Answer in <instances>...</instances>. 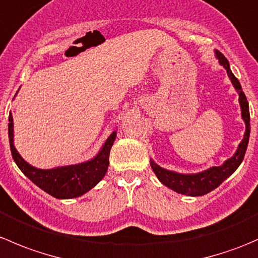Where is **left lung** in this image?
<instances>
[{
	"label": "left lung",
	"instance_id": "left-lung-1",
	"mask_svg": "<svg viewBox=\"0 0 258 258\" xmlns=\"http://www.w3.org/2000/svg\"><path fill=\"white\" fill-rule=\"evenodd\" d=\"M216 56H217L220 63L222 64L226 69V71H227L228 77L232 81L235 88L238 91V95H240V105L242 110V118L244 119V123H246V132H244L243 140H242L240 146H238L237 151H236V153L233 155V157H231L230 160L226 161L222 166L212 167L210 168V170L204 171V172L196 173V175H181V173L172 172V171H168L160 167V166L156 165L153 161H151V167H152L153 172L156 173L157 178L160 179L165 186L170 187L171 189L178 192V194L187 195V196H202V195L209 194L212 189H215L216 187L220 186V184L222 183L228 176L232 175V173L237 170L238 166L241 165L242 160H243L244 157V153H246L247 145H248V102H247L246 96H244L243 91H242L240 82H238V80L236 79L235 75L231 71L230 63H228L227 58H226L220 51H216Z\"/></svg>",
	"mask_w": 258,
	"mask_h": 258
}]
</instances>
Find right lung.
Masks as SVG:
<instances>
[{"instance_id": "right-lung-1", "label": "right lung", "mask_w": 258, "mask_h": 258, "mask_svg": "<svg viewBox=\"0 0 258 258\" xmlns=\"http://www.w3.org/2000/svg\"><path fill=\"white\" fill-rule=\"evenodd\" d=\"M114 139H116V132H112L106 140L100 153L93 160L87 162L57 167L53 170H38L28 165L15 148L14 119L11 113L9 116V140L15 162L36 186L56 199H74V197L82 196L103 178L107 172L108 163H110L108 161L110 151Z\"/></svg>"}]
</instances>
